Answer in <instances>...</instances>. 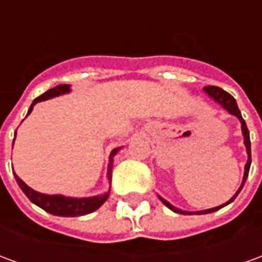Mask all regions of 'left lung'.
Wrapping results in <instances>:
<instances>
[{
    "mask_svg": "<svg viewBox=\"0 0 262 262\" xmlns=\"http://www.w3.org/2000/svg\"><path fill=\"white\" fill-rule=\"evenodd\" d=\"M203 90H205V92H206V94H208L209 97L212 98L213 101H216V102L219 103V105H222V108H225L226 111L229 112V114L234 115L237 119L240 120V123H242L243 136H244V146H246V150H247L248 160H247V163H246V167H244V177H243V182H242V185H240V188H238V191H237V192L234 193L233 196H231V199H229L227 202L223 203V205H220V206H216V208H212V209H206V210H198V212H187V210H181V209H178V208H176V206H172V205H171L168 201H165L164 198L159 196L160 201L164 203L167 208L171 209L172 212H177V213H182V214L212 213V212H216V210H219V209H222L223 206H226V205L231 203L233 201H234V199H236L237 195L240 193V191L243 189V187H244V182H246V180H247L248 171H250V165H251V143H250V132H248L246 122H244V119H243L240 109H238V106H237L236 99L231 97L229 92H226L225 90H222V88H219V86L209 85V86H205Z\"/></svg>",
    "mask_w": 262,
    "mask_h": 262,
    "instance_id": "obj_1",
    "label": "left lung"
}]
</instances>
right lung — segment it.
<instances>
[{
	"instance_id": "obj_1",
	"label": "right lung",
	"mask_w": 262,
	"mask_h": 262,
	"mask_svg": "<svg viewBox=\"0 0 262 262\" xmlns=\"http://www.w3.org/2000/svg\"><path fill=\"white\" fill-rule=\"evenodd\" d=\"M70 92V85L69 84H61L49 90L45 94H42L40 97H37L33 99L31 108L28 111V115L31 114L33 106L37 102H42L46 101L49 98L59 97L63 94ZM26 115V116H28ZM16 133V132H15ZM15 140V139H14ZM120 147L114 148L111 151L109 156V164H108V181L111 184L112 180V167H114V157L116 153L119 151ZM15 180L18 182L19 188L24 191L26 196L29 198V201L32 203L37 205L39 208H42L43 210H46L48 213L56 214V216H64V217H74V216H82V214L92 213L94 210H97L98 208L102 206V203L108 199L109 191L105 192L103 195H97V196H90V198H70V196H63V195H46V193H40L32 189L31 187H28L25 182L20 180L19 177L15 174Z\"/></svg>"
}]
</instances>
